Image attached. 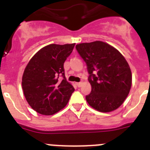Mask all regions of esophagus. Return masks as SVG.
I'll list each match as a JSON object with an SVG mask.
<instances>
[{
	"label": "esophagus",
	"instance_id": "1",
	"mask_svg": "<svg viewBox=\"0 0 150 150\" xmlns=\"http://www.w3.org/2000/svg\"><path fill=\"white\" fill-rule=\"evenodd\" d=\"M82 82H77V83H76V86H77L78 87H81V86H82Z\"/></svg>",
	"mask_w": 150,
	"mask_h": 150
}]
</instances>
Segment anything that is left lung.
Segmentation results:
<instances>
[{
	"label": "left lung",
	"instance_id": "obj_1",
	"mask_svg": "<svg viewBox=\"0 0 150 150\" xmlns=\"http://www.w3.org/2000/svg\"><path fill=\"white\" fill-rule=\"evenodd\" d=\"M76 50L87 66L91 93L86 96L93 108L110 112L127 98L132 86V72L118 50L102 41L77 44Z\"/></svg>",
	"mask_w": 150,
	"mask_h": 150
}]
</instances>
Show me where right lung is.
<instances>
[{
	"label": "right lung",
	"instance_id": "add662e5",
	"mask_svg": "<svg viewBox=\"0 0 150 150\" xmlns=\"http://www.w3.org/2000/svg\"><path fill=\"white\" fill-rule=\"evenodd\" d=\"M75 43L50 44L29 61L22 75V89L30 107L43 115H52L65 107L75 89L67 82L64 63ZM60 76L63 77L61 81Z\"/></svg>",
	"mask_w": 150,
	"mask_h": 150
}]
</instances>
